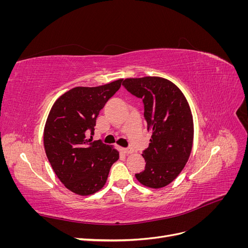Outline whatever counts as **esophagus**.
<instances>
[{"mask_svg": "<svg viewBox=\"0 0 248 248\" xmlns=\"http://www.w3.org/2000/svg\"><path fill=\"white\" fill-rule=\"evenodd\" d=\"M122 152H123V153H125V154H131L133 151H132V149L123 148V149H122Z\"/></svg>", "mask_w": 248, "mask_h": 248, "instance_id": "obj_1", "label": "esophagus"}]
</instances>
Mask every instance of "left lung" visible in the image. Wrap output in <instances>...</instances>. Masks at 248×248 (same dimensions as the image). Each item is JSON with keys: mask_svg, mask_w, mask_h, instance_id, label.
Listing matches in <instances>:
<instances>
[{"mask_svg": "<svg viewBox=\"0 0 248 248\" xmlns=\"http://www.w3.org/2000/svg\"><path fill=\"white\" fill-rule=\"evenodd\" d=\"M124 88L142 99L150 144L142 151L145 170L136 174L139 182L161 188L178 177L189 158L193 121L183 93L171 81L157 77L126 78Z\"/></svg>", "mask_w": 248, "mask_h": 248, "instance_id": "8db88e82", "label": "left lung"}]
</instances>
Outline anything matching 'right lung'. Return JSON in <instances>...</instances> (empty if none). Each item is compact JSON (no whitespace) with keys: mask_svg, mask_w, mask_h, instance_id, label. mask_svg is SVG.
<instances>
[{"mask_svg":"<svg viewBox=\"0 0 248 248\" xmlns=\"http://www.w3.org/2000/svg\"><path fill=\"white\" fill-rule=\"evenodd\" d=\"M118 79L99 87H77L52 106L44 127V148L50 166L65 187L79 196L100 190L112 163L116 149L99 140L92 141L99 111L121 87Z\"/></svg>","mask_w":248,"mask_h":248,"instance_id":"obj_1","label":"right lung"}]
</instances>
